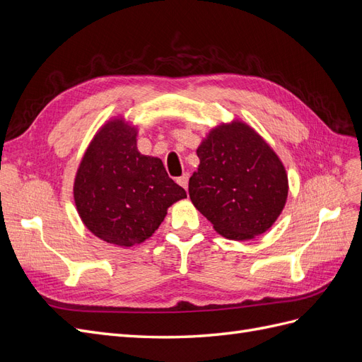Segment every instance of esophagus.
I'll use <instances>...</instances> for the list:
<instances>
[{
  "mask_svg": "<svg viewBox=\"0 0 362 362\" xmlns=\"http://www.w3.org/2000/svg\"><path fill=\"white\" fill-rule=\"evenodd\" d=\"M177 182L181 185V187H182L184 190H187V187H189V173H184L182 177L178 178Z\"/></svg>",
  "mask_w": 362,
  "mask_h": 362,
  "instance_id": "1",
  "label": "esophagus"
}]
</instances>
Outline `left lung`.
<instances>
[{
    "label": "left lung",
    "mask_w": 362,
    "mask_h": 362,
    "mask_svg": "<svg viewBox=\"0 0 362 362\" xmlns=\"http://www.w3.org/2000/svg\"><path fill=\"white\" fill-rule=\"evenodd\" d=\"M189 181L196 210L228 240L245 242L276 222L288 196V177L275 151L240 119L213 127L199 146Z\"/></svg>",
    "instance_id": "8db88e82"
}]
</instances>
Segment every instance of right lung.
Listing matches in <instances>:
<instances>
[{"instance_id":"right-lung-1","label":"right lung","mask_w":362,"mask_h":362,"mask_svg":"<svg viewBox=\"0 0 362 362\" xmlns=\"http://www.w3.org/2000/svg\"><path fill=\"white\" fill-rule=\"evenodd\" d=\"M139 128L122 115L101 125L74 178L83 225L105 243L131 247L154 234L168 208L187 198L157 157L137 149Z\"/></svg>"}]
</instances>
